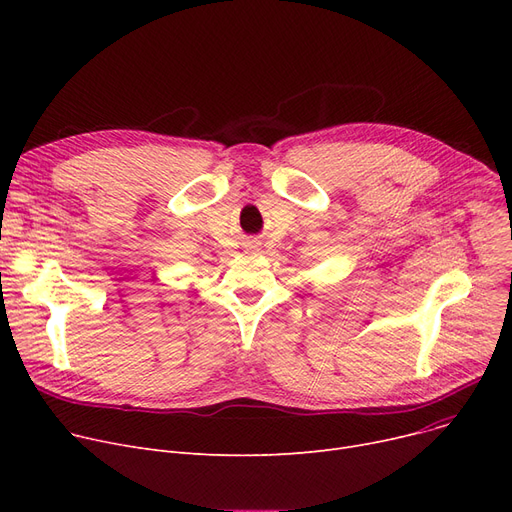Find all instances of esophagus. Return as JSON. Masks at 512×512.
<instances>
[{
  "mask_svg": "<svg viewBox=\"0 0 512 512\" xmlns=\"http://www.w3.org/2000/svg\"><path fill=\"white\" fill-rule=\"evenodd\" d=\"M245 247H247V251H257V249L261 247V242H259L257 238H253V236H251V238L245 242Z\"/></svg>",
  "mask_w": 512,
  "mask_h": 512,
  "instance_id": "obj_1",
  "label": "esophagus"
}]
</instances>
